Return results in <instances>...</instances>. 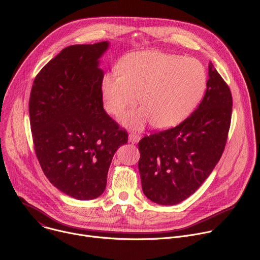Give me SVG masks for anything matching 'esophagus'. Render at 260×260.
Returning <instances> with one entry per match:
<instances>
[{
  "mask_svg": "<svg viewBox=\"0 0 260 260\" xmlns=\"http://www.w3.org/2000/svg\"><path fill=\"white\" fill-rule=\"evenodd\" d=\"M128 140L132 143H138L141 140V137L139 135L135 134V133H131L129 136H128Z\"/></svg>",
  "mask_w": 260,
  "mask_h": 260,
  "instance_id": "obj_1",
  "label": "esophagus"
}]
</instances>
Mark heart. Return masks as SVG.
Returning a JSON list of instances; mask_svg holds the SVG:
<instances>
[{"label":"heart","mask_w":260,"mask_h":260,"mask_svg":"<svg viewBox=\"0 0 260 260\" xmlns=\"http://www.w3.org/2000/svg\"><path fill=\"white\" fill-rule=\"evenodd\" d=\"M120 72L107 73L102 95L107 112L118 116L137 104L122 121L135 128L151 122L156 128H170L186 118L202 100L207 87V72L192 57L157 50L133 52L119 62Z\"/></svg>","instance_id":"1"}]
</instances>
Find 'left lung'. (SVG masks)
Here are the masks:
<instances>
[{
  "label": "left lung",
  "instance_id": "left-lung-1",
  "mask_svg": "<svg viewBox=\"0 0 260 260\" xmlns=\"http://www.w3.org/2000/svg\"><path fill=\"white\" fill-rule=\"evenodd\" d=\"M233 96L220 74L209 67L205 96L175 127L139 142L142 189L158 205H176L196 192L212 173L226 145Z\"/></svg>",
  "mask_w": 260,
  "mask_h": 260
}]
</instances>
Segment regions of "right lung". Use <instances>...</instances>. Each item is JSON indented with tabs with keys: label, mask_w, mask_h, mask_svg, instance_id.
Here are the masks:
<instances>
[{
	"label": "right lung",
	"mask_w": 260,
	"mask_h": 260,
	"mask_svg": "<svg viewBox=\"0 0 260 260\" xmlns=\"http://www.w3.org/2000/svg\"><path fill=\"white\" fill-rule=\"evenodd\" d=\"M108 42L71 45L37 74L28 102L34 149L50 183L81 201L100 197L126 129L104 110L99 58Z\"/></svg>",
	"instance_id": "obj_1"
}]
</instances>
